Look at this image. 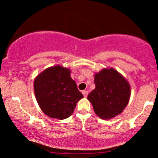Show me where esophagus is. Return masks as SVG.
Here are the masks:
<instances>
[{
  "instance_id": "obj_1",
  "label": "esophagus",
  "mask_w": 158,
  "mask_h": 158,
  "mask_svg": "<svg viewBox=\"0 0 158 158\" xmlns=\"http://www.w3.org/2000/svg\"><path fill=\"white\" fill-rule=\"evenodd\" d=\"M81 93H82L84 97L86 98L87 97H88V91H87V90H82V92H81Z\"/></svg>"
}]
</instances>
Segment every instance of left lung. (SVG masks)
I'll return each mask as SVG.
<instances>
[{
  "instance_id": "8db88e82",
  "label": "left lung",
  "mask_w": 158,
  "mask_h": 158,
  "mask_svg": "<svg viewBox=\"0 0 158 158\" xmlns=\"http://www.w3.org/2000/svg\"><path fill=\"white\" fill-rule=\"evenodd\" d=\"M95 89L88 99L99 118L110 119L123 112L129 102L131 87L121 73L112 68L94 74Z\"/></svg>"
}]
</instances>
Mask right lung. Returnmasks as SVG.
<instances>
[{
    "instance_id": "add662e5",
    "label": "right lung",
    "mask_w": 158,
    "mask_h": 158,
    "mask_svg": "<svg viewBox=\"0 0 158 158\" xmlns=\"http://www.w3.org/2000/svg\"><path fill=\"white\" fill-rule=\"evenodd\" d=\"M33 85L40 108L51 118H68L73 113L78 101L83 98L70 77V69L61 65L45 69L35 77Z\"/></svg>"
}]
</instances>
